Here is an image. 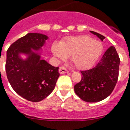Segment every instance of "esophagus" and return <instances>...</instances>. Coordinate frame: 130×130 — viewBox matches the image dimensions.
Wrapping results in <instances>:
<instances>
[{
    "label": "esophagus",
    "instance_id": "obj_1",
    "mask_svg": "<svg viewBox=\"0 0 130 130\" xmlns=\"http://www.w3.org/2000/svg\"><path fill=\"white\" fill-rule=\"evenodd\" d=\"M68 72V70L64 66H60V68H59V72H60V74H65L67 73Z\"/></svg>",
    "mask_w": 130,
    "mask_h": 130
}]
</instances>
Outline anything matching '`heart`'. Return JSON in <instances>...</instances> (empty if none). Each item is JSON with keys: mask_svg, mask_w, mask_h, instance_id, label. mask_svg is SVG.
<instances>
[{"mask_svg": "<svg viewBox=\"0 0 130 130\" xmlns=\"http://www.w3.org/2000/svg\"><path fill=\"white\" fill-rule=\"evenodd\" d=\"M102 50L101 42L87 36L67 37L60 43H54L52 47L55 56L63 60L70 56L72 64L78 69H86L93 66Z\"/></svg>", "mask_w": 130, "mask_h": 130, "instance_id": "1", "label": "heart"}]
</instances>
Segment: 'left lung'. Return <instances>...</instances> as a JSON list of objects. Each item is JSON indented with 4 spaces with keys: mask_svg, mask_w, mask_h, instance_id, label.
<instances>
[{
    "mask_svg": "<svg viewBox=\"0 0 130 130\" xmlns=\"http://www.w3.org/2000/svg\"><path fill=\"white\" fill-rule=\"evenodd\" d=\"M103 41L105 37L91 31ZM120 59L114 46L105 51L93 68L82 70L80 81L74 85V92L82 100L89 103L99 102L109 96L118 82Z\"/></svg>",
    "mask_w": 130,
    "mask_h": 130,
    "instance_id": "obj_1",
    "label": "left lung"
}]
</instances>
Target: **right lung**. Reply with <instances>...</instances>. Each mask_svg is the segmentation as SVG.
<instances>
[{"label": "right lung", "instance_id": "1", "mask_svg": "<svg viewBox=\"0 0 130 130\" xmlns=\"http://www.w3.org/2000/svg\"><path fill=\"white\" fill-rule=\"evenodd\" d=\"M48 37L41 34H27L12 43L7 52L5 69L10 85L21 96L32 102L46 98L54 89L60 74L33 50L38 51ZM20 53L29 56L23 60Z\"/></svg>", "mask_w": 130, "mask_h": 130}]
</instances>
